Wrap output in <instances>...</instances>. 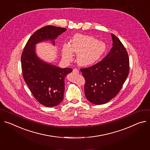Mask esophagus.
I'll return each mask as SVG.
<instances>
[{
	"mask_svg": "<svg viewBox=\"0 0 150 150\" xmlns=\"http://www.w3.org/2000/svg\"><path fill=\"white\" fill-rule=\"evenodd\" d=\"M72 72H73L74 74H78V73H79V71L75 68V69H73Z\"/></svg>",
	"mask_w": 150,
	"mask_h": 150,
	"instance_id": "obj_1",
	"label": "esophagus"
}]
</instances>
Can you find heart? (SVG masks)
I'll return each instance as SVG.
<instances>
[{
    "label": "heart",
    "instance_id": "obj_1",
    "mask_svg": "<svg viewBox=\"0 0 150 150\" xmlns=\"http://www.w3.org/2000/svg\"><path fill=\"white\" fill-rule=\"evenodd\" d=\"M106 50V44L89 35H75L70 44H64L62 48L64 59L70 61L73 53L77 54V62L82 66H90L96 63Z\"/></svg>",
    "mask_w": 150,
    "mask_h": 150
}]
</instances>
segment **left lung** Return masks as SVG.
I'll return each instance as SVG.
<instances>
[{
    "label": "left lung",
    "mask_w": 150,
    "mask_h": 150,
    "mask_svg": "<svg viewBox=\"0 0 150 150\" xmlns=\"http://www.w3.org/2000/svg\"><path fill=\"white\" fill-rule=\"evenodd\" d=\"M112 47L100 62L81 69L86 79L84 92L87 99L95 105H102L115 97L129 72L127 52L120 39L111 33Z\"/></svg>",
    "instance_id": "1"
}]
</instances>
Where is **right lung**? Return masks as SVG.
I'll return each mask as SVG.
<instances>
[{"instance_id": "right-lung-1", "label": "right lung", "mask_w": 150, "mask_h": 150, "mask_svg": "<svg viewBox=\"0 0 150 150\" xmlns=\"http://www.w3.org/2000/svg\"><path fill=\"white\" fill-rule=\"evenodd\" d=\"M66 30V28L53 25L40 28L30 36L22 52L23 78L35 98L45 106H56L62 102L64 79L72 69H62L40 59L36 53V45L51 40L54 45V40Z\"/></svg>"}]
</instances>
